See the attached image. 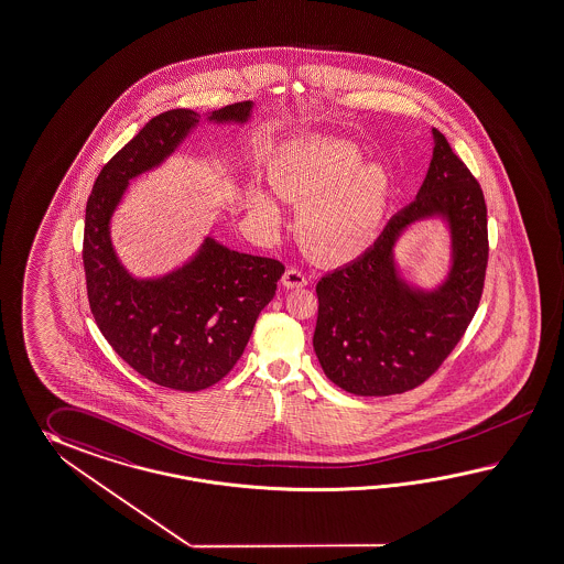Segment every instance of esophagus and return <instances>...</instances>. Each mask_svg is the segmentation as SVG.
Returning a JSON list of instances; mask_svg holds the SVG:
<instances>
[{
	"label": "esophagus",
	"instance_id": "34e87169",
	"mask_svg": "<svg viewBox=\"0 0 564 564\" xmlns=\"http://www.w3.org/2000/svg\"><path fill=\"white\" fill-rule=\"evenodd\" d=\"M283 285L288 289L303 288L307 285V275L297 267H289L283 275Z\"/></svg>",
	"mask_w": 564,
	"mask_h": 564
}]
</instances>
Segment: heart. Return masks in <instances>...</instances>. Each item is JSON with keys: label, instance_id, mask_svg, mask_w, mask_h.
<instances>
[{"label": "heart", "instance_id": "1", "mask_svg": "<svg viewBox=\"0 0 564 564\" xmlns=\"http://www.w3.org/2000/svg\"><path fill=\"white\" fill-rule=\"evenodd\" d=\"M276 192L297 206L303 247L322 261L346 262L371 247L383 224L391 181L383 166L362 165L357 147L310 138L289 144L273 169ZM262 216L279 220V207L261 197Z\"/></svg>", "mask_w": 564, "mask_h": 564}]
</instances>
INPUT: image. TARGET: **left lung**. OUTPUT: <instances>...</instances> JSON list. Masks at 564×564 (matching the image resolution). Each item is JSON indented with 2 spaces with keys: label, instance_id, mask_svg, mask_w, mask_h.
I'll return each mask as SVG.
<instances>
[{
  "label": "left lung",
  "instance_id": "left-lung-1",
  "mask_svg": "<svg viewBox=\"0 0 564 564\" xmlns=\"http://www.w3.org/2000/svg\"><path fill=\"white\" fill-rule=\"evenodd\" d=\"M434 213L452 221L454 269L438 292L420 294L398 279L392 245L405 225ZM487 261L481 185L434 128V156L417 197L357 261L319 276L314 350L326 377L365 398L398 395L426 383L479 307Z\"/></svg>",
  "mask_w": 564,
  "mask_h": 564
}]
</instances>
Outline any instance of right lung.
Segmentation results:
<instances>
[{
  "label": "right lung",
  "instance_id": "add662e5",
  "mask_svg": "<svg viewBox=\"0 0 564 564\" xmlns=\"http://www.w3.org/2000/svg\"><path fill=\"white\" fill-rule=\"evenodd\" d=\"M250 101L212 111L216 122H245ZM199 116L169 110L154 116L99 171L85 207L83 269L97 328L118 357L152 383L202 391L221 381L242 357L262 307L275 297L285 264L220 247L207 238L180 271L137 281L118 262L111 212L132 177L165 161Z\"/></svg>",
  "mask_w": 564,
  "mask_h": 564
}]
</instances>
